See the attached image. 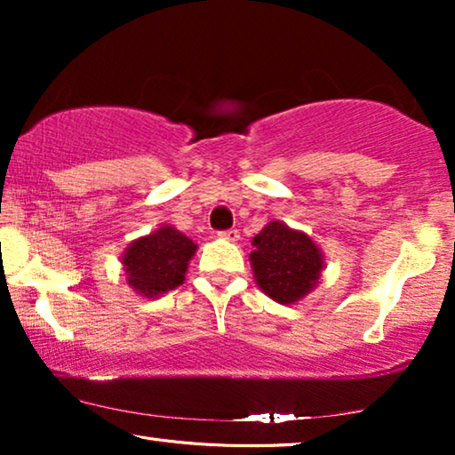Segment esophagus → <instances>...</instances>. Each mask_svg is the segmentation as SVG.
<instances>
[{
    "instance_id": "34e87169",
    "label": "esophagus",
    "mask_w": 455,
    "mask_h": 455,
    "mask_svg": "<svg viewBox=\"0 0 455 455\" xmlns=\"http://www.w3.org/2000/svg\"><path fill=\"white\" fill-rule=\"evenodd\" d=\"M220 235V238H223V240H229V242H235L240 238V232L235 228H232V229H223V232H220L217 234Z\"/></svg>"
}]
</instances>
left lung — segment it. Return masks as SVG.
I'll return each instance as SVG.
<instances>
[{"label":"left lung","instance_id":"left-lung-1","mask_svg":"<svg viewBox=\"0 0 455 455\" xmlns=\"http://www.w3.org/2000/svg\"><path fill=\"white\" fill-rule=\"evenodd\" d=\"M251 263L259 288L282 304L307 296L319 282L323 257L307 234L271 221L252 240Z\"/></svg>","mask_w":455,"mask_h":455}]
</instances>
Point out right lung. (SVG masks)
<instances>
[{
    "label": "right lung",
    "instance_id": "obj_1",
    "mask_svg": "<svg viewBox=\"0 0 455 455\" xmlns=\"http://www.w3.org/2000/svg\"><path fill=\"white\" fill-rule=\"evenodd\" d=\"M196 244L170 226L132 242L126 248L122 265L126 267L128 283L147 298L176 290L184 282L188 260Z\"/></svg>",
    "mask_w": 455,
    "mask_h": 455
}]
</instances>
